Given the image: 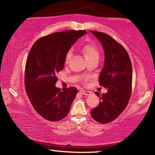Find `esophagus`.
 <instances>
[{
    "label": "esophagus",
    "instance_id": "obj_1",
    "mask_svg": "<svg viewBox=\"0 0 155 155\" xmlns=\"http://www.w3.org/2000/svg\"><path fill=\"white\" fill-rule=\"evenodd\" d=\"M80 92L82 94H84V95H86V96H90L91 94V91H86V90H81Z\"/></svg>",
    "mask_w": 155,
    "mask_h": 155
}]
</instances>
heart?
Listing matches in <instances>:
<instances>
[{
	"mask_svg": "<svg viewBox=\"0 0 155 155\" xmlns=\"http://www.w3.org/2000/svg\"><path fill=\"white\" fill-rule=\"evenodd\" d=\"M82 52L84 54V56L85 57L86 60L90 59L94 57L98 56V50H97V48L95 46L91 45V44H86V45L83 46ZM71 54H72L71 52H68L66 54V57H65V61L67 62L68 60L70 59V57H71Z\"/></svg>",
	"mask_w": 155,
	"mask_h": 155,
	"instance_id": "obj_1",
	"label": "heart"
}]
</instances>
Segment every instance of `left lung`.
Returning <instances> with one entry per match:
<instances>
[{
  "instance_id": "1",
  "label": "left lung",
  "mask_w": 155,
  "mask_h": 155,
  "mask_svg": "<svg viewBox=\"0 0 155 155\" xmlns=\"http://www.w3.org/2000/svg\"><path fill=\"white\" fill-rule=\"evenodd\" d=\"M90 31L103 46L104 61L99 84L107 89V92L101 96L95 92L101 101L90 114L96 121L106 124L117 118L128 104L132 87V65L121 44L106 33Z\"/></svg>"
}]
</instances>
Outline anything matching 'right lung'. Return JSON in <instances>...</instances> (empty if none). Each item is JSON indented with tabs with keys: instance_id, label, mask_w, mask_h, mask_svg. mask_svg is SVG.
I'll return each instance as SVG.
<instances>
[{
	"instance_id": "obj_1",
	"label": "right lung",
	"mask_w": 155,
	"mask_h": 155,
	"mask_svg": "<svg viewBox=\"0 0 155 155\" xmlns=\"http://www.w3.org/2000/svg\"><path fill=\"white\" fill-rule=\"evenodd\" d=\"M85 30L65 31L43 37L31 48L25 66V87L31 104L44 119L59 121L66 116L78 91L55 86L56 74L64 69L71 46Z\"/></svg>"
}]
</instances>
